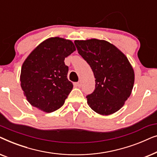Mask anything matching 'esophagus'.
Here are the masks:
<instances>
[{
	"instance_id": "34e87169",
	"label": "esophagus",
	"mask_w": 157,
	"mask_h": 157,
	"mask_svg": "<svg viewBox=\"0 0 157 157\" xmlns=\"http://www.w3.org/2000/svg\"><path fill=\"white\" fill-rule=\"evenodd\" d=\"M76 86H78V87H81V81H79L78 82H77V83H76Z\"/></svg>"
}]
</instances>
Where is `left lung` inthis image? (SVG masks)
I'll return each instance as SVG.
<instances>
[{
    "label": "left lung",
    "instance_id": "1",
    "mask_svg": "<svg viewBox=\"0 0 157 157\" xmlns=\"http://www.w3.org/2000/svg\"><path fill=\"white\" fill-rule=\"evenodd\" d=\"M78 53L89 63L95 77V89L86 96L92 110L101 115L119 111L132 94L134 72L125 55L108 41L75 40Z\"/></svg>",
    "mask_w": 157,
    "mask_h": 157
}]
</instances>
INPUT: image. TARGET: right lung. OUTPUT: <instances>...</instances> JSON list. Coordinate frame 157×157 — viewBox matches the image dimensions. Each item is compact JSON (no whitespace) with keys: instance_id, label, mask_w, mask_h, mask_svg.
<instances>
[{"instance_id":"obj_1","label":"right lung","mask_w":157,"mask_h":157,"mask_svg":"<svg viewBox=\"0 0 157 157\" xmlns=\"http://www.w3.org/2000/svg\"><path fill=\"white\" fill-rule=\"evenodd\" d=\"M76 48L71 40L50 38L40 44L23 62L21 86L30 104L44 112L63 106L73 89L65 58Z\"/></svg>"}]
</instances>
